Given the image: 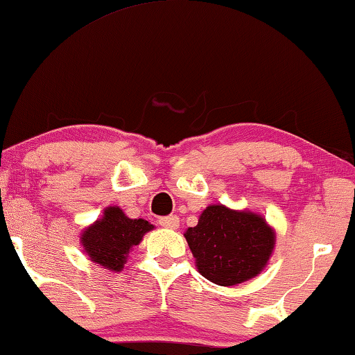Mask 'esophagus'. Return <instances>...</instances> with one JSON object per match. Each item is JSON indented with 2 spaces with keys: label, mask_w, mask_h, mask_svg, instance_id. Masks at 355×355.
<instances>
[{
  "label": "esophagus",
  "mask_w": 355,
  "mask_h": 355,
  "mask_svg": "<svg viewBox=\"0 0 355 355\" xmlns=\"http://www.w3.org/2000/svg\"><path fill=\"white\" fill-rule=\"evenodd\" d=\"M162 228L167 230H177L180 226V218L177 215H168V216H161L159 221H157Z\"/></svg>",
  "instance_id": "obj_1"
}]
</instances>
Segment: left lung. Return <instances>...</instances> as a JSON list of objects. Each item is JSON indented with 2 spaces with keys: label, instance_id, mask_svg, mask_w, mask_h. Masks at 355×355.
Instances as JSON below:
<instances>
[{
  "label": "left lung",
  "instance_id": "obj_1",
  "mask_svg": "<svg viewBox=\"0 0 355 355\" xmlns=\"http://www.w3.org/2000/svg\"><path fill=\"white\" fill-rule=\"evenodd\" d=\"M184 239L200 276L232 287L261 274L276 247V231L257 211L211 204Z\"/></svg>",
  "mask_w": 355,
  "mask_h": 355
}]
</instances>
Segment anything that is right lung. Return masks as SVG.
Here are the masks:
<instances>
[{"label": "right lung", "instance_id": "right-lung-1", "mask_svg": "<svg viewBox=\"0 0 355 355\" xmlns=\"http://www.w3.org/2000/svg\"><path fill=\"white\" fill-rule=\"evenodd\" d=\"M155 225L144 218H129L118 205H110L100 218L86 226L79 236L89 260L113 272L124 269L132 247L139 245Z\"/></svg>", "mask_w": 355, "mask_h": 355}]
</instances>
